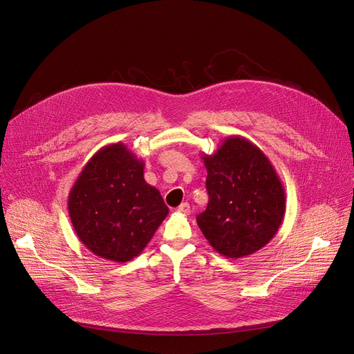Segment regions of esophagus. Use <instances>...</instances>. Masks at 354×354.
<instances>
[{
  "instance_id": "34e87169",
  "label": "esophagus",
  "mask_w": 354,
  "mask_h": 354,
  "mask_svg": "<svg viewBox=\"0 0 354 354\" xmlns=\"http://www.w3.org/2000/svg\"><path fill=\"white\" fill-rule=\"evenodd\" d=\"M177 212H178V214H183V215H189L190 214V205L189 203H181L177 207Z\"/></svg>"
}]
</instances>
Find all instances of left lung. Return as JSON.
<instances>
[{
	"instance_id": "obj_1",
	"label": "left lung",
	"mask_w": 354,
	"mask_h": 354,
	"mask_svg": "<svg viewBox=\"0 0 354 354\" xmlns=\"http://www.w3.org/2000/svg\"><path fill=\"white\" fill-rule=\"evenodd\" d=\"M202 160L209 203L196 219L207 243L226 259L261 250L279 231L286 210L285 189L270 160L236 135L212 155L202 153Z\"/></svg>"
}]
</instances>
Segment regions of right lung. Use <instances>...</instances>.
<instances>
[{
	"label": "right lung",
	"instance_id": "add662e5",
	"mask_svg": "<svg viewBox=\"0 0 354 354\" xmlns=\"http://www.w3.org/2000/svg\"><path fill=\"white\" fill-rule=\"evenodd\" d=\"M144 161L124 144L98 149L68 196L80 241L95 256L126 263L144 251L168 215L160 192L144 178Z\"/></svg>",
	"mask_w": 354,
	"mask_h": 354
}]
</instances>
